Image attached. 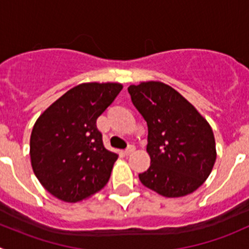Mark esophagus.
<instances>
[{"instance_id":"34e87169","label":"esophagus","mask_w":249,"mask_h":249,"mask_svg":"<svg viewBox=\"0 0 249 249\" xmlns=\"http://www.w3.org/2000/svg\"><path fill=\"white\" fill-rule=\"evenodd\" d=\"M135 150H136V147H135L134 144H130L129 147H127L126 149L124 150V153H125V155H130V154H132V153H134Z\"/></svg>"}]
</instances>
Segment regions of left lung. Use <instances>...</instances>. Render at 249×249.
I'll return each mask as SVG.
<instances>
[{"mask_svg":"<svg viewBox=\"0 0 249 249\" xmlns=\"http://www.w3.org/2000/svg\"><path fill=\"white\" fill-rule=\"evenodd\" d=\"M127 91L148 125L150 166L139 175L141 183L166 197L196 190L210 176L217 157L210 124L164 83L130 85Z\"/></svg>","mask_w":249,"mask_h":249,"instance_id":"8db88e82","label":"left lung"}]
</instances>
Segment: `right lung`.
I'll use <instances>...</instances> for the list:
<instances>
[{
  "label": "right lung",
  "mask_w": 249,
  "mask_h": 249,
  "mask_svg": "<svg viewBox=\"0 0 249 249\" xmlns=\"http://www.w3.org/2000/svg\"><path fill=\"white\" fill-rule=\"evenodd\" d=\"M122 89L118 83L79 84L37 119L30 139L32 169L57 199L82 201L108 182L118 155L105 148L96 120Z\"/></svg>",
  "instance_id": "obj_1"
}]
</instances>
